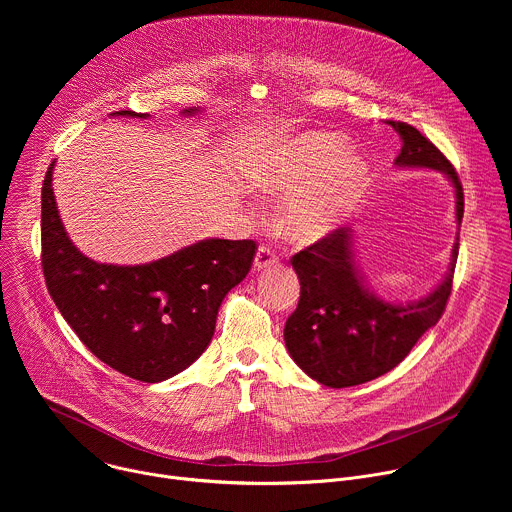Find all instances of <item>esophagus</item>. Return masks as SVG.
Listing matches in <instances>:
<instances>
[{
    "label": "esophagus",
    "instance_id": "34e87169",
    "mask_svg": "<svg viewBox=\"0 0 512 512\" xmlns=\"http://www.w3.org/2000/svg\"><path fill=\"white\" fill-rule=\"evenodd\" d=\"M277 261H279V259H277V255H275L269 247H259V249H257V255H255L253 265H255V269H257V271H261V269L273 267Z\"/></svg>",
    "mask_w": 512,
    "mask_h": 512
}]
</instances>
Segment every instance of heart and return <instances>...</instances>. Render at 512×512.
<instances>
[{"mask_svg":"<svg viewBox=\"0 0 512 512\" xmlns=\"http://www.w3.org/2000/svg\"><path fill=\"white\" fill-rule=\"evenodd\" d=\"M367 176L364 160L346 150L344 137L328 131L283 139L253 168L259 190L289 194L279 210V229L302 245L324 239L344 221Z\"/></svg>","mask_w":512,"mask_h":512,"instance_id":"obj_1","label":"heart"}]
</instances>
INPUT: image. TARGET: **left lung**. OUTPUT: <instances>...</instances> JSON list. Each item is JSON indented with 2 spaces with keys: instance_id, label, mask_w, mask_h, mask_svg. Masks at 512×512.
<instances>
[{
  "instance_id": "1",
  "label": "left lung",
  "mask_w": 512,
  "mask_h": 512,
  "mask_svg": "<svg viewBox=\"0 0 512 512\" xmlns=\"http://www.w3.org/2000/svg\"><path fill=\"white\" fill-rule=\"evenodd\" d=\"M401 137L397 168L442 172L456 192V221L464 216V192L448 158L413 125L389 121ZM458 237L446 277L417 302L393 304L379 298L358 269L352 229L342 227L291 257L300 279V302L283 328L289 356L298 367L332 389L373 381L411 352L415 342L442 318L452 294Z\"/></svg>"
}]
</instances>
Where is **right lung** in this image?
<instances>
[{
  "instance_id": "right-lung-1",
  "label": "right lung",
  "mask_w": 512,
  "mask_h": 512,
  "mask_svg": "<svg viewBox=\"0 0 512 512\" xmlns=\"http://www.w3.org/2000/svg\"><path fill=\"white\" fill-rule=\"evenodd\" d=\"M198 111L192 107L182 115ZM52 170L54 162L42 184V269L62 318L99 360L125 377L160 383L182 373L210 344L218 308L253 265L255 241L204 239L152 263H97L64 231Z\"/></svg>"
}]
</instances>
